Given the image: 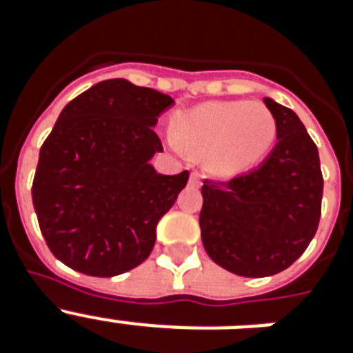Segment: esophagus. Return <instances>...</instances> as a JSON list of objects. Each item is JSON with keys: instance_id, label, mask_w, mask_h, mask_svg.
<instances>
[{"instance_id": "1", "label": "esophagus", "mask_w": 353, "mask_h": 353, "mask_svg": "<svg viewBox=\"0 0 353 353\" xmlns=\"http://www.w3.org/2000/svg\"><path fill=\"white\" fill-rule=\"evenodd\" d=\"M191 185H194V187L201 185V174H199L198 171H192L191 173Z\"/></svg>"}]
</instances>
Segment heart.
Returning <instances> with one entry per match:
<instances>
[{"instance_id": "1", "label": "heart", "mask_w": 353, "mask_h": 353, "mask_svg": "<svg viewBox=\"0 0 353 353\" xmlns=\"http://www.w3.org/2000/svg\"><path fill=\"white\" fill-rule=\"evenodd\" d=\"M276 129V118L263 102L221 101L174 114L168 139L180 154H205L215 173L232 174L269 152Z\"/></svg>"}]
</instances>
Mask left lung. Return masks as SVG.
Segmentation results:
<instances>
[{
  "label": "left lung",
  "mask_w": 353,
  "mask_h": 353,
  "mask_svg": "<svg viewBox=\"0 0 353 353\" xmlns=\"http://www.w3.org/2000/svg\"><path fill=\"white\" fill-rule=\"evenodd\" d=\"M277 127L270 155L230 180H203L199 212L208 256L244 277H267L302 256L322 215L318 148L290 108L265 97Z\"/></svg>",
  "instance_id": "obj_1"
}]
</instances>
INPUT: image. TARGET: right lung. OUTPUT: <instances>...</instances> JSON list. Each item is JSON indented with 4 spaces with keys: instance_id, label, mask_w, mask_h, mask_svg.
Wrapping results in <instances>:
<instances>
[{
    "instance_id": "obj_1",
    "label": "right lung",
    "mask_w": 353,
    "mask_h": 353,
    "mask_svg": "<svg viewBox=\"0 0 353 353\" xmlns=\"http://www.w3.org/2000/svg\"><path fill=\"white\" fill-rule=\"evenodd\" d=\"M170 95L108 79L68 102L43 141L31 187L40 232L61 263L93 277L129 272L150 256L157 223L189 180L150 164Z\"/></svg>"
}]
</instances>
